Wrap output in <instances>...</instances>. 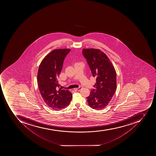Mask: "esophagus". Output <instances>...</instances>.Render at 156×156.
Here are the masks:
<instances>
[{
  "label": "esophagus",
  "instance_id": "34e87169",
  "mask_svg": "<svg viewBox=\"0 0 156 156\" xmlns=\"http://www.w3.org/2000/svg\"><path fill=\"white\" fill-rule=\"evenodd\" d=\"M81 89H82V87H81V86H80L79 88L74 89V90H75V91H80Z\"/></svg>",
  "mask_w": 156,
  "mask_h": 156
}]
</instances>
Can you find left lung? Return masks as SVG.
I'll return each instance as SVG.
<instances>
[{
  "label": "left lung",
  "mask_w": 156,
  "mask_h": 156,
  "mask_svg": "<svg viewBox=\"0 0 156 156\" xmlns=\"http://www.w3.org/2000/svg\"><path fill=\"white\" fill-rule=\"evenodd\" d=\"M92 75L96 78L94 89L86 98L90 107L103 109L112 99L117 88V75L107 55L98 49H83Z\"/></svg>",
  "instance_id": "left-lung-1"
}]
</instances>
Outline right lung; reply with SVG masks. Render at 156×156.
<instances>
[{"instance_id": "1", "label": "right lung", "mask_w": 156, "mask_h": 156, "mask_svg": "<svg viewBox=\"0 0 156 156\" xmlns=\"http://www.w3.org/2000/svg\"><path fill=\"white\" fill-rule=\"evenodd\" d=\"M70 51L68 49L52 51L44 58L38 68L37 81L39 91L46 104L54 110L65 108L72 98V94L68 90H58V80L64 59Z\"/></svg>"}]
</instances>
